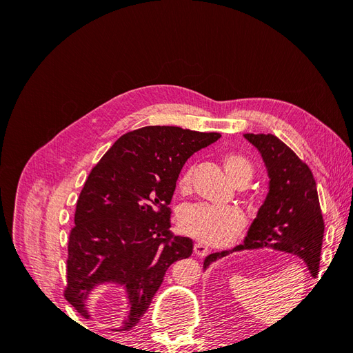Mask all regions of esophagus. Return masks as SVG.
Masks as SVG:
<instances>
[{"label":"esophagus","mask_w":353,"mask_h":353,"mask_svg":"<svg viewBox=\"0 0 353 353\" xmlns=\"http://www.w3.org/2000/svg\"><path fill=\"white\" fill-rule=\"evenodd\" d=\"M194 254L199 256V258H205V256L209 254V249L206 248V245L197 243V244H194Z\"/></svg>","instance_id":"esophagus-1"}]
</instances>
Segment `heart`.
<instances>
[{
  "label": "heart",
  "mask_w": 353,
  "mask_h": 353,
  "mask_svg": "<svg viewBox=\"0 0 353 353\" xmlns=\"http://www.w3.org/2000/svg\"><path fill=\"white\" fill-rule=\"evenodd\" d=\"M227 176L237 187L245 185L253 175V166L248 159L228 153L222 157ZM191 184V168H187L178 179L181 191H187ZM244 215L237 208H213L209 205H187L178 215L179 228L187 236L209 245H222L236 239L244 227Z\"/></svg>",
  "instance_id": "heart-1"
}]
</instances>
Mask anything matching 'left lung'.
<instances>
[{"label":"left lung","mask_w":353,"mask_h":353,"mask_svg":"<svg viewBox=\"0 0 353 353\" xmlns=\"http://www.w3.org/2000/svg\"><path fill=\"white\" fill-rule=\"evenodd\" d=\"M244 138L256 147L268 170V194L243 244L209 254L203 270L232 252L272 249L302 259L311 275L316 276L324 219L311 169L272 134H244Z\"/></svg>","instance_id":"8db88e82"}]
</instances>
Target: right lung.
<instances>
[{"label":"right lung","mask_w":353,"mask_h":353,"mask_svg":"<svg viewBox=\"0 0 353 353\" xmlns=\"http://www.w3.org/2000/svg\"><path fill=\"white\" fill-rule=\"evenodd\" d=\"M218 132L144 126L122 135L91 170L69 236L66 301L85 316L95 287H122L128 331L150 306L170 265L190 258L193 241L174 236L170 200L184 163L218 141Z\"/></svg>","instance_id":"right-lung-1"}]
</instances>
